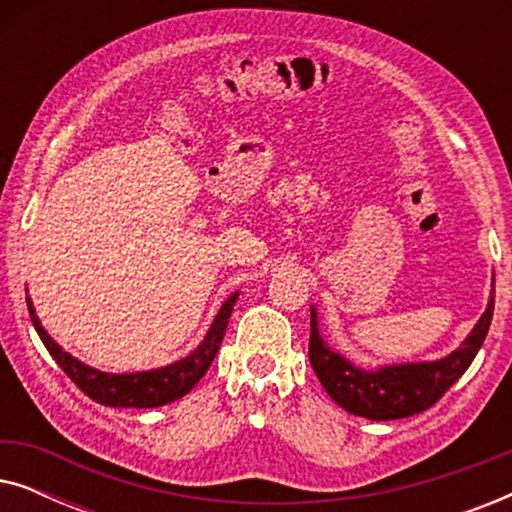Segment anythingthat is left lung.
Wrapping results in <instances>:
<instances>
[{"mask_svg":"<svg viewBox=\"0 0 512 512\" xmlns=\"http://www.w3.org/2000/svg\"><path fill=\"white\" fill-rule=\"evenodd\" d=\"M494 314V298L489 296L487 310L482 314L471 335L459 349L440 361L401 363L377 370H361L342 359L338 352L321 340L317 326V310L310 312V363L317 373L321 387L340 408L352 415L377 419H403L419 415L436 405L445 391L466 373L475 354L487 338Z\"/></svg>","mask_w":512,"mask_h":512,"instance_id":"8db88e82","label":"left lung"}]
</instances>
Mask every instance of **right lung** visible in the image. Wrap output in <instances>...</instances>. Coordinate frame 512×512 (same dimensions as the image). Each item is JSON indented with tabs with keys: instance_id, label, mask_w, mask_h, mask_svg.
Wrapping results in <instances>:
<instances>
[{
	"instance_id": "right-lung-1",
	"label": "right lung",
	"mask_w": 512,
	"mask_h": 512,
	"mask_svg": "<svg viewBox=\"0 0 512 512\" xmlns=\"http://www.w3.org/2000/svg\"><path fill=\"white\" fill-rule=\"evenodd\" d=\"M240 293H233L226 303L221 305L219 314L209 326L205 340L200 342L198 349L181 359L177 363H170L165 368L146 370V373H128V375H111L95 370L74 359L72 354H67L51 335L44 331L41 321L34 312L32 300L27 298V310H30L32 324L37 328L41 342H44L48 352L55 359V363L65 370L69 380L79 387L88 398H93L95 403L109 405V408H158V405L172 403L177 398L186 396L195 384L200 382V377L207 373L212 366L216 352H219L223 335H226V326L230 314H233V305Z\"/></svg>"
}]
</instances>
